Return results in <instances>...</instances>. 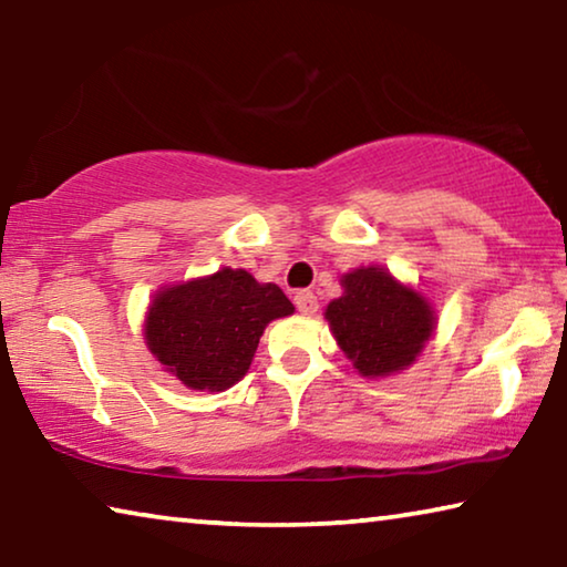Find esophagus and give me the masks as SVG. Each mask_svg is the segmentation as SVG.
Wrapping results in <instances>:
<instances>
[{"instance_id": "34e87169", "label": "esophagus", "mask_w": 567, "mask_h": 567, "mask_svg": "<svg viewBox=\"0 0 567 567\" xmlns=\"http://www.w3.org/2000/svg\"><path fill=\"white\" fill-rule=\"evenodd\" d=\"M295 305H297V310H300L302 315H307V318H310V315H315L318 312V297H315L310 290H300L295 295Z\"/></svg>"}]
</instances>
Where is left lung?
I'll list each match as a JSON object with an SVG mask.
<instances>
[{
    "label": "left lung",
    "instance_id": "obj_1",
    "mask_svg": "<svg viewBox=\"0 0 567 567\" xmlns=\"http://www.w3.org/2000/svg\"><path fill=\"white\" fill-rule=\"evenodd\" d=\"M340 285L342 295L324 307V320L352 368L370 380L408 370L437 330L427 297L382 265L354 267Z\"/></svg>",
    "mask_w": 567,
    "mask_h": 567
}]
</instances>
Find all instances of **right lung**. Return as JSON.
<instances>
[{
    "label": "right lung",
    "mask_w": 567,
    "mask_h": 567,
    "mask_svg": "<svg viewBox=\"0 0 567 567\" xmlns=\"http://www.w3.org/2000/svg\"><path fill=\"white\" fill-rule=\"evenodd\" d=\"M295 312L275 282L219 267L205 277L162 285L145 312V344L162 370L199 392L237 385L267 324Z\"/></svg>",
    "instance_id": "add662e5"
}]
</instances>
